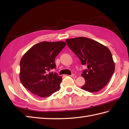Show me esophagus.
<instances>
[{"label": "esophagus", "mask_w": 129, "mask_h": 129, "mask_svg": "<svg viewBox=\"0 0 129 129\" xmlns=\"http://www.w3.org/2000/svg\"><path fill=\"white\" fill-rule=\"evenodd\" d=\"M70 76H71V77H72V78H76V75H75V74H72V75H70Z\"/></svg>", "instance_id": "1"}]
</instances>
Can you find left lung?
Here are the masks:
<instances>
[{
	"label": "left lung",
	"mask_w": 129,
	"mask_h": 129,
	"mask_svg": "<svg viewBox=\"0 0 129 129\" xmlns=\"http://www.w3.org/2000/svg\"><path fill=\"white\" fill-rule=\"evenodd\" d=\"M68 46L87 67L81 75L85 83L81 89L98 92L105 86L115 71V63L110 50L101 44L85 37L67 39Z\"/></svg>",
	"instance_id": "obj_1"
}]
</instances>
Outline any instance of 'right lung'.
Wrapping results in <instances>:
<instances>
[{
    "mask_svg": "<svg viewBox=\"0 0 129 129\" xmlns=\"http://www.w3.org/2000/svg\"><path fill=\"white\" fill-rule=\"evenodd\" d=\"M64 42H43L29 49L20 62V79L23 85L40 97H49L60 89L62 78L48 73L55 69L56 56L64 48Z\"/></svg>",
    "mask_w": 129,
    "mask_h": 129,
    "instance_id": "obj_1",
    "label": "right lung"
}]
</instances>
